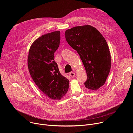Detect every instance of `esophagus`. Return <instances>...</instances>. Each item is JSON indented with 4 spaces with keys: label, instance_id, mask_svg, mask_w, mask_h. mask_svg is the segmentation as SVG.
Returning <instances> with one entry per match:
<instances>
[{
    "label": "esophagus",
    "instance_id": "esophagus-1",
    "mask_svg": "<svg viewBox=\"0 0 133 133\" xmlns=\"http://www.w3.org/2000/svg\"><path fill=\"white\" fill-rule=\"evenodd\" d=\"M69 75L71 77H74L75 76V74L74 72H70L69 73Z\"/></svg>",
    "mask_w": 133,
    "mask_h": 133
}]
</instances>
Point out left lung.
I'll return each mask as SVG.
<instances>
[{"instance_id":"8db88e82","label":"left lung","mask_w":133,"mask_h":133,"mask_svg":"<svg viewBox=\"0 0 133 133\" xmlns=\"http://www.w3.org/2000/svg\"><path fill=\"white\" fill-rule=\"evenodd\" d=\"M65 35L85 68V87L92 90L99 89L105 84L111 68L110 51L104 37L96 28L88 25L67 29Z\"/></svg>"}]
</instances>
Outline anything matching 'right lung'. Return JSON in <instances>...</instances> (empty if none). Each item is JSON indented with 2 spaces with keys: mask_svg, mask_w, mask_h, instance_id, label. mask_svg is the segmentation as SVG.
Returning <instances> with one entry per match:
<instances>
[{
  "mask_svg": "<svg viewBox=\"0 0 133 133\" xmlns=\"http://www.w3.org/2000/svg\"><path fill=\"white\" fill-rule=\"evenodd\" d=\"M60 40L59 31L42 35L31 44L27 60L35 83L47 97L54 100H61L65 95L69 83L54 61V53L59 47Z\"/></svg>",
  "mask_w": 133,
  "mask_h": 133,
  "instance_id": "right-lung-1",
  "label": "right lung"
}]
</instances>
